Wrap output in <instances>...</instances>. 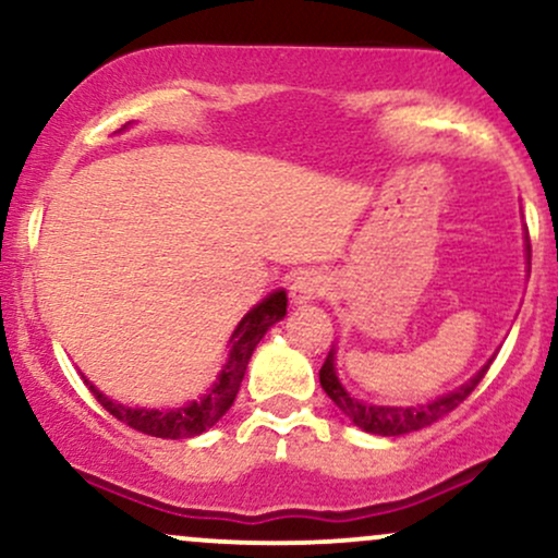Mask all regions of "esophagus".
Masks as SVG:
<instances>
[{"mask_svg": "<svg viewBox=\"0 0 558 558\" xmlns=\"http://www.w3.org/2000/svg\"><path fill=\"white\" fill-rule=\"evenodd\" d=\"M325 288H328V278H325L323 272L306 270V272H301L299 278L291 283V301L296 306L312 304V301L323 296Z\"/></svg>", "mask_w": 558, "mask_h": 558, "instance_id": "esophagus-1", "label": "esophagus"}]
</instances>
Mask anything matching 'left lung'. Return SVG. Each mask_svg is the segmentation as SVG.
Wrapping results in <instances>:
<instances>
[{
	"mask_svg": "<svg viewBox=\"0 0 558 558\" xmlns=\"http://www.w3.org/2000/svg\"><path fill=\"white\" fill-rule=\"evenodd\" d=\"M524 241H527V243H524V252H527V257H524V259H527V267H530V239H527V233H524ZM493 360H496V354H493L490 360L485 362L483 367H480L477 373L470 377V380H464L462 386L448 390V393L435 396L433 401L414 403V407H390V403L362 401V399H356V396H351L349 390H345L341 377H338L336 345H332L328 360H325L323 369H319V386H323V390L330 396L332 403H336V407L341 409L345 417L354 422L360 430L393 438V435H407V433L422 430V427L433 425L435 420H440L444 414L451 412V409H457L459 403H462L466 396H470L472 390L477 388V383L483 380L485 373H488Z\"/></svg>",
	"mask_w": 558,
	"mask_h": 558,
	"instance_id": "left-lung-1",
	"label": "left lung"
}]
</instances>
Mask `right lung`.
Wrapping results in <instances>:
<instances>
[{"mask_svg":"<svg viewBox=\"0 0 558 558\" xmlns=\"http://www.w3.org/2000/svg\"><path fill=\"white\" fill-rule=\"evenodd\" d=\"M128 125L120 128V131H125ZM286 306H288V293L283 288L267 293L259 304H254L252 310L241 317V323L235 325V330L230 332L228 360L220 367V373H217V380L204 390L198 399L185 401L181 407H172V409L128 407V403H120L110 399V396L101 393L88 377H83V380H86L88 390L96 396V401H99L112 417L125 422V425L133 427V430L155 435V438H170V440L196 438V435L207 433L209 427H215L217 422L222 420V414L233 407L254 349H257L262 338H265V332L270 330L275 323H280V319L286 317Z\"/></svg>","mask_w":558,"mask_h":558,"instance_id":"obj_1","label":"right lung"}]
</instances>
